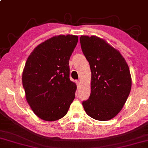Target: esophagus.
Segmentation results:
<instances>
[{
    "label": "esophagus",
    "mask_w": 148,
    "mask_h": 148,
    "mask_svg": "<svg viewBox=\"0 0 148 148\" xmlns=\"http://www.w3.org/2000/svg\"><path fill=\"white\" fill-rule=\"evenodd\" d=\"M76 85H77V87H79L80 86V82L79 81H76Z\"/></svg>",
    "instance_id": "1"
}]
</instances>
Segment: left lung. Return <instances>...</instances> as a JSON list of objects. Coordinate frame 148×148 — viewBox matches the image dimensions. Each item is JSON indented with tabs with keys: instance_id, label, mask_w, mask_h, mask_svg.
<instances>
[{
	"instance_id": "obj_1",
	"label": "left lung",
	"mask_w": 148,
	"mask_h": 148,
	"mask_svg": "<svg viewBox=\"0 0 148 148\" xmlns=\"http://www.w3.org/2000/svg\"><path fill=\"white\" fill-rule=\"evenodd\" d=\"M80 41L92 72L91 93L82 102L83 107L91 118L110 120L120 112L130 92L128 65L120 52L104 40L81 36Z\"/></svg>"
}]
</instances>
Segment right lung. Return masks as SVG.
<instances>
[{
	"instance_id": "add662e5",
	"label": "right lung",
	"mask_w": 148,
	"mask_h": 148,
	"mask_svg": "<svg viewBox=\"0 0 148 148\" xmlns=\"http://www.w3.org/2000/svg\"><path fill=\"white\" fill-rule=\"evenodd\" d=\"M74 35H59L34 49L26 60L23 85L32 111L45 121L67 114L75 98L76 85L70 80L69 60L78 43Z\"/></svg>"
}]
</instances>
